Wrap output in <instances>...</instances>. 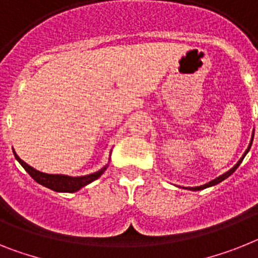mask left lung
<instances>
[{
	"mask_svg": "<svg viewBox=\"0 0 258 258\" xmlns=\"http://www.w3.org/2000/svg\"><path fill=\"white\" fill-rule=\"evenodd\" d=\"M253 135H254V133H253ZM252 142H253V136H252V140H250V143H249V146H248V148H246V151H245V152H244L243 157H241V159L239 160V162H237V164H236V165L233 166L232 169H229L228 172H226V173H224V174H222V176H219V177H218V178L213 179V181H210V182H209V183H206V185L197 186V187H185V189H190V190H202V189H206V187H210V186H214V185H216V183L222 182L223 179H226L227 177L231 176V174H232V173L235 172V170L237 169V168H239V165H240V164H241V161H243V160H244V157H245L246 153L249 152L250 147H252Z\"/></svg>",
	"mask_w": 258,
	"mask_h": 258,
	"instance_id": "1",
	"label": "left lung"
}]
</instances>
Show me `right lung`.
Instances as JSON below:
<instances>
[{
    "label": "right lung",
    "mask_w": 258,
    "mask_h": 258,
    "mask_svg": "<svg viewBox=\"0 0 258 258\" xmlns=\"http://www.w3.org/2000/svg\"><path fill=\"white\" fill-rule=\"evenodd\" d=\"M14 152V149H13ZM15 159L18 160V162L25 168V170L29 173L32 178L35 179L36 182L40 183V185L48 187V189L53 190V191H60V192H75L77 190H80L81 187L86 186L88 183L93 182L94 179H97L98 177L102 176V173L105 172L107 166H103L102 169L98 170L96 173H92V174H88V176H81V177H69L64 176V174H47V173H42L39 170L34 169L32 166H30L29 164H26L23 160H21L18 157V155L14 152Z\"/></svg>",
    "instance_id": "obj_1"
}]
</instances>
